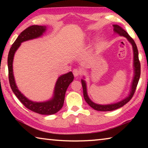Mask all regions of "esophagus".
I'll return each mask as SVG.
<instances>
[{"mask_svg":"<svg viewBox=\"0 0 148 148\" xmlns=\"http://www.w3.org/2000/svg\"><path fill=\"white\" fill-rule=\"evenodd\" d=\"M72 72H73V74H74V76L75 77L79 76H80V75L82 74L81 71H80V70L78 69H74L73 70V71H72Z\"/></svg>","mask_w":148,"mask_h":148,"instance_id":"1","label":"esophagus"}]
</instances>
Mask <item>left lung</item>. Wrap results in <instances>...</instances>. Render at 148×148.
I'll use <instances>...</instances> for the list:
<instances>
[{
	"label": "left lung",
	"mask_w": 148,
	"mask_h": 148,
	"mask_svg": "<svg viewBox=\"0 0 148 148\" xmlns=\"http://www.w3.org/2000/svg\"><path fill=\"white\" fill-rule=\"evenodd\" d=\"M114 31L116 34L120 35V36H125L127 38V40L131 42V44L132 46V48H133V52H134V76L133 81L132 83V87L131 92H130V95L129 97H127L126 99L123 100V101H120L117 103L112 104H108V105H101L97 104L94 103L92 102L91 100L89 99L88 97V95L87 93V89H86V82L84 79H82V87H83V92H84V97L85 101L92 108L95 109L97 111H102V112H107V111H112V110H116L117 108L122 107L124 106L125 104H127L129 101H131V99L132 98L133 95L134 94V92L136 91V87L138 83L140 76V62L138 59V51L137 46L134 40L132 39L131 36H129V34L123 29L121 27H119L117 25H113Z\"/></svg>",
	"instance_id": "left-lung-1"
}]
</instances>
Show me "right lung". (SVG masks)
<instances>
[{"label": "right lung", "mask_w": 148, "mask_h": 148, "mask_svg": "<svg viewBox=\"0 0 148 148\" xmlns=\"http://www.w3.org/2000/svg\"><path fill=\"white\" fill-rule=\"evenodd\" d=\"M46 27L32 25L29 27L21 32L16 41L12 45L8 56V77L11 89L17 98L27 108L37 114L42 115H52L57 113L62 108L64 104L65 92L71 82L74 80V76L72 72L60 76L56 82L53 99L44 102H35L27 99L20 92L15 83L13 74V59L16 50L18 49L21 43L33 38H38L46 31Z\"/></svg>", "instance_id": "add662e5"}]
</instances>
